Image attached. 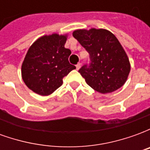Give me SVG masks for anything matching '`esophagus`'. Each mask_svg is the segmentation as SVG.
<instances>
[{"label": "esophagus", "instance_id": "obj_1", "mask_svg": "<svg viewBox=\"0 0 150 150\" xmlns=\"http://www.w3.org/2000/svg\"><path fill=\"white\" fill-rule=\"evenodd\" d=\"M80 65H81L80 63H78V64H76V66H75V67H76V69H77V70H79V69L80 68Z\"/></svg>", "mask_w": 150, "mask_h": 150}]
</instances>
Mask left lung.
Instances as JSON below:
<instances>
[{"label":"left lung","mask_w":150,"mask_h":150,"mask_svg":"<svg viewBox=\"0 0 150 150\" xmlns=\"http://www.w3.org/2000/svg\"><path fill=\"white\" fill-rule=\"evenodd\" d=\"M73 36L89 54V62L79 70L86 83L103 94L122 87L130 64L116 36L103 29L78 30L73 32Z\"/></svg>","instance_id":"obj_1"}]
</instances>
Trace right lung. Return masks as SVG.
Masks as SVG:
<instances>
[{
  "instance_id": "add662e5",
  "label": "right lung",
  "mask_w": 150,
  "mask_h": 150,
  "mask_svg": "<svg viewBox=\"0 0 150 150\" xmlns=\"http://www.w3.org/2000/svg\"><path fill=\"white\" fill-rule=\"evenodd\" d=\"M67 38L54 34L40 38L30 47L21 66L28 88L48 96L62 84V79L75 69L68 61L71 51L64 47Z\"/></svg>"
}]
</instances>
